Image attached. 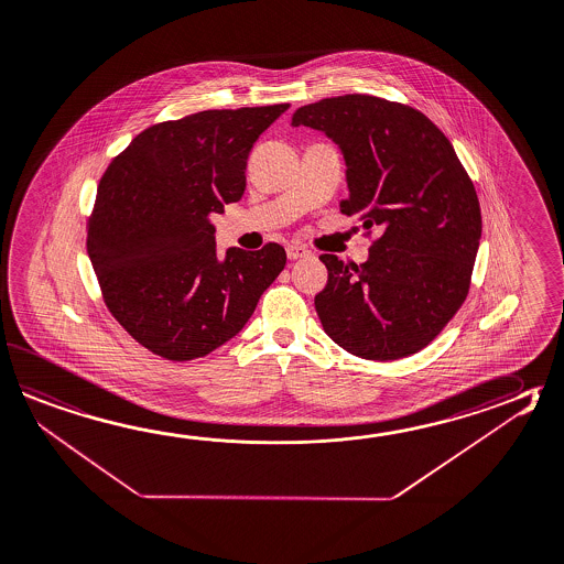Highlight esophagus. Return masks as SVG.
I'll use <instances>...</instances> for the list:
<instances>
[{
	"label": "esophagus",
	"mask_w": 564,
	"mask_h": 564,
	"mask_svg": "<svg viewBox=\"0 0 564 564\" xmlns=\"http://www.w3.org/2000/svg\"><path fill=\"white\" fill-rule=\"evenodd\" d=\"M310 251L305 249V247H300V245H289L288 247V257L291 261H295V259H303V257H310Z\"/></svg>",
	"instance_id": "esophagus-1"
}]
</instances>
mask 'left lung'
I'll return each instance as SVG.
<instances>
[{
    "instance_id": "1",
    "label": "left lung",
    "mask_w": 564,
    "mask_h": 564,
    "mask_svg": "<svg viewBox=\"0 0 564 564\" xmlns=\"http://www.w3.org/2000/svg\"><path fill=\"white\" fill-rule=\"evenodd\" d=\"M291 124L334 140L347 166L341 213L381 229L366 263L319 257L329 271L315 297L325 334L376 361L424 349L466 300L482 237L454 147L420 110L368 94L301 106Z\"/></svg>"
}]
</instances>
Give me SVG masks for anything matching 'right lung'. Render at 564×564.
Instances as JSON below:
<instances>
[{"mask_svg": "<svg viewBox=\"0 0 564 564\" xmlns=\"http://www.w3.org/2000/svg\"><path fill=\"white\" fill-rule=\"evenodd\" d=\"M289 104L205 110L147 128L104 173L88 254L116 322L164 359L215 351L251 319L288 254L230 247L220 257L213 213L245 193L254 140Z\"/></svg>", "mask_w": 564, "mask_h": 564, "instance_id": "add662e5", "label": "right lung"}]
</instances>
